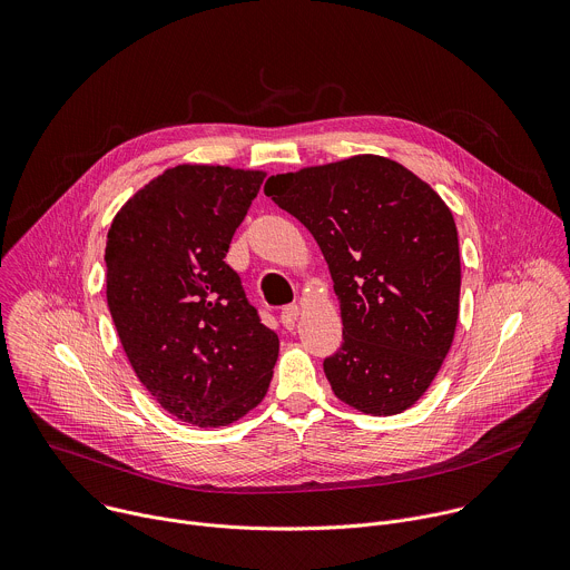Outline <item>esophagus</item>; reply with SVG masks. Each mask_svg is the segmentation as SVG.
<instances>
[{
	"mask_svg": "<svg viewBox=\"0 0 570 570\" xmlns=\"http://www.w3.org/2000/svg\"><path fill=\"white\" fill-rule=\"evenodd\" d=\"M298 314H301V307H298V305H285L283 312H281V323H283L287 330H292V327L296 325Z\"/></svg>",
	"mask_w": 570,
	"mask_h": 570,
	"instance_id": "esophagus-1",
	"label": "esophagus"
}]
</instances>
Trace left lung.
<instances>
[{
    "mask_svg": "<svg viewBox=\"0 0 570 570\" xmlns=\"http://www.w3.org/2000/svg\"><path fill=\"white\" fill-rule=\"evenodd\" d=\"M265 195L318 243L344 341L325 357L334 395L371 415L415 404L451 348L461 256L451 210L404 166L362 155L274 175Z\"/></svg>",
    "mask_w": 570,
    "mask_h": 570,
    "instance_id": "8db88e82",
    "label": "left lung"
}]
</instances>
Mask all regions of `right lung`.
<instances>
[{
  "instance_id": "obj_1",
  "label": "right lung",
  "mask_w": 570,
  "mask_h": 570,
  "mask_svg": "<svg viewBox=\"0 0 570 570\" xmlns=\"http://www.w3.org/2000/svg\"><path fill=\"white\" fill-rule=\"evenodd\" d=\"M265 175L177 166L114 217L107 305L148 393L177 420L224 426L265 397L278 336L224 263Z\"/></svg>"
}]
</instances>
